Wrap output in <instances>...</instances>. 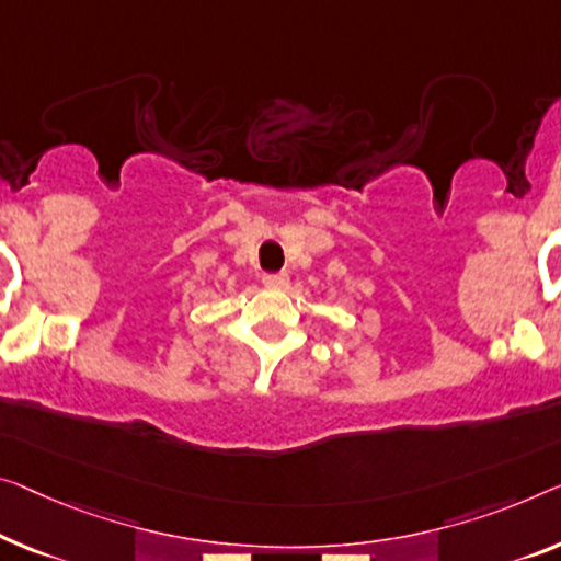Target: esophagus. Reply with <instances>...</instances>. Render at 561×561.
<instances>
[{
	"instance_id": "esophagus-1",
	"label": "esophagus",
	"mask_w": 561,
	"mask_h": 561,
	"mask_svg": "<svg viewBox=\"0 0 561 561\" xmlns=\"http://www.w3.org/2000/svg\"><path fill=\"white\" fill-rule=\"evenodd\" d=\"M262 282L270 289H284L289 284V274L287 272H277V274H264Z\"/></svg>"
}]
</instances>
